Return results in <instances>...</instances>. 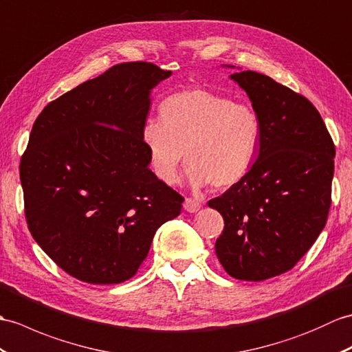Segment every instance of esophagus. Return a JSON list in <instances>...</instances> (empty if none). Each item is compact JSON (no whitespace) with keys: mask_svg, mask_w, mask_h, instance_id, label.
<instances>
[{"mask_svg":"<svg viewBox=\"0 0 352 352\" xmlns=\"http://www.w3.org/2000/svg\"><path fill=\"white\" fill-rule=\"evenodd\" d=\"M201 208V202L198 199H193V198H186L184 201V210L189 211V213H196V211H199Z\"/></svg>","mask_w":352,"mask_h":352,"instance_id":"esophagus-1","label":"esophagus"}]
</instances>
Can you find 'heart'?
Segmentation results:
<instances>
[{
  "label": "heart",
  "mask_w": 352,
  "mask_h": 352,
  "mask_svg": "<svg viewBox=\"0 0 352 352\" xmlns=\"http://www.w3.org/2000/svg\"><path fill=\"white\" fill-rule=\"evenodd\" d=\"M159 113L160 121L144 124L142 142L162 183L178 182L183 153L193 187L210 183L214 189H228L255 163L263 124L250 104L195 87L166 97Z\"/></svg>",
  "instance_id": "b5f03b06"
}]
</instances>
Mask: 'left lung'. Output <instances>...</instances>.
Segmentation results:
<instances>
[{
	"label": "left lung",
	"instance_id": "1",
	"mask_svg": "<svg viewBox=\"0 0 352 352\" xmlns=\"http://www.w3.org/2000/svg\"><path fill=\"white\" fill-rule=\"evenodd\" d=\"M231 79L248 93L263 135L248 175L208 206L225 222L216 240L225 272L261 282L291 270L324 230L336 150L305 96L252 70Z\"/></svg>",
	"mask_w": 352,
	"mask_h": 352
}]
</instances>
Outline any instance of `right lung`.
<instances>
[{"instance_id":"add662e5","label":"right lung","mask_w":352,"mask_h":352,"mask_svg":"<svg viewBox=\"0 0 352 352\" xmlns=\"http://www.w3.org/2000/svg\"><path fill=\"white\" fill-rule=\"evenodd\" d=\"M153 63L112 65L49 103L21 159L32 239L78 280H129L184 198L151 173L142 127L150 93L170 76Z\"/></svg>"}]
</instances>
